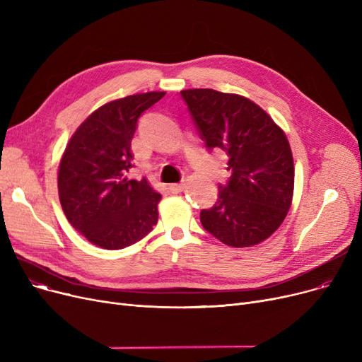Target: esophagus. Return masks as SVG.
Instances as JSON below:
<instances>
[{
    "label": "esophagus",
    "mask_w": 362,
    "mask_h": 362,
    "mask_svg": "<svg viewBox=\"0 0 362 362\" xmlns=\"http://www.w3.org/2000/svg\"><path fill=\"white\" fill-rule=\"evenodd\" d=\"M185 187H186V183H183V182L182 183H173V185L168 186L171 194H180V192L185 191Z\"/></svg>",
    "instance_id": "obj_1"
}]
</instances>
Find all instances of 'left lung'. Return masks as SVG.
Masks as SVG:
<instances>
[{
    "instance_id": "1",
    "label": "left lung",
    "mask_w": 362,
    "mask_h": 362,
    "mask_svg": "<svg viewBox=\"0 0 362 362\" xmlns=\"http://www.w3.org/2000/svg\"><path fill=\"white\" fill-rule=\"evenodd\" d=\"M182 98L208 149L227 152L232 176L216 204L201 211L204 229L224 245L248 248L270 238L292 205L295 167L289 141L254 101L214 89Z\"/></svg>"
}]
</instances>
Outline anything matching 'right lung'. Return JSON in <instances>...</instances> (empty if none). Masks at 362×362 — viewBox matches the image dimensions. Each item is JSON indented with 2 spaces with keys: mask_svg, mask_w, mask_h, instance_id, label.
<instances>
[{
  "mask_svg": "<svg viewBox=\"0 0 362 362\" xmlns=\"http://www.w3.org/2000/svg\"><path fill=\"white\" fill-rule=\"evenodd\" d=\"M165 92L114 100L76 129L59 167V197L69 223L90 243L123 250L158 221L161 195L146 179H127L138 119Z\"/></svg>",
  "mask_w": 362,
  "mask_h": 362,
  "instance_id": "obj_1",
  "label": "right lung"
}]
</instances>
